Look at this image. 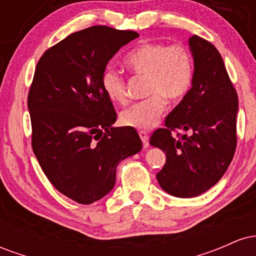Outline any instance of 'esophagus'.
<instances>
[{"label":"esophagus","mask_w":256,"mask_h":256,"mask_svg":"<svg viewBox=\"0 0 256 256\" xmlns=\"http://www.w3.org/2000/svg\"><path fill=\"white\" fill-rule=\"evenodd\" d=\"M138 134H140V140H142V143H143V148H148L149 146V136L148 134L144 131H140L138 132Z\"/></svg>","instance_id":"obj_1"}]
</instances>
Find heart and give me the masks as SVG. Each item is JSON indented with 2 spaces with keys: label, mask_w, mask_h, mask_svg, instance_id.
I'll return each instance as SVG.
<instances>
[{
  "label": "heart",
  "mask_w": 256,
  "mask_h": 256,
  "mask_svg": "<svg viewBox=\"0 0 256 256\" xmlns=\"http://www.w3.org/2000/svg\"><path fill=\"white\" fill-rule=\"evenodd\" d=\"M132 72L148 78L146 100L126 108L120 122L128 128L146 130L158 122L166 110V100L179 102L192 84L194 61L192 52L183 44L152 42L140 44L125 58ZM102 88L110 101L124 104L128 101L125 79L114 70L102 74Z\"/></svg>",
  "instance_id": "obj_1"
}]
</instances>
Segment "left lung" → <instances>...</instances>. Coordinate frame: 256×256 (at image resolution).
Segmentation results:
<instances>
[{
  "mask_svg": "<svg viewBox=\"0 0 256 256\" xmlns=\"http://www.w3.org/2000/svg\"><path fill=\"white\" fill-rule=\"evenodd\" d=\"M194 58L192 86L152 132L150 144L166 154L156 174L160 186L176 198H195L224 176L236 150L238 98L216 46L198 36L189 38ZM183 130L185 135L172 136Z\"/></svg>",
  "mask_w": 256,
  "mask_h": 256,
  "instance_id": "1",
  "label": "left lung"
}]
</instances>
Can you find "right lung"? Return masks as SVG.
I'll return each instance as SVG.
<instances>
[{"label": "right lung", "mask_w": 256, "mask_h": 256, "mask_svg": "<svg viewBox=\"0 0 256 256\" xmlns=\"http://www.w3.org/2000/svg\"><path fill=\"white\" fill-rule=\"evenodd\" d=\"M137 37L91 26L52 46L37 64L28 98L32 149L55 189L78 204L107 195L120 161L142 149L134 128H113L116 113L102 88L107 64Z\"/></svg>", "instance_id": "1"}]
</instances>
